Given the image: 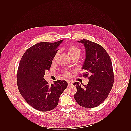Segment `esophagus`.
I'll list each match as a JSON object with an SVG mask.
<instances>
[{"instance_id": "obj_1", "label": "esophagus", "mask_w": 131, "mask_h": 131, "mask_svg": "<svg viewBox=\"0 0 131 131\" xmlns=\"http://www.w3.org/2000/svg\"><path fill=\"white\" fill-rule=\"evenodd\" d=\"M72 85H73V83H72L70 82H68V86H69V87H71V86H72Z\"/></svg>"}]
</instances>
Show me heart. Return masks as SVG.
Listing matches in <instances>:
<instances>
[{
    "label": "heart",
    "instance_id": "obj_1",
    "mask_svg": "<svg viewBox=\"0 0 131 131\" xmlns=\"http://www.w3.org/2000/svg\"><path fill=\"white\" fill-rule=\"evenodd\" d=\"M67 52H68V54L69 55V56H75V55L79 56L80 55V53H81V52H80L79 48L73 45L70 46L68 47ZM65 75L68 76V73H65Z\"/></svg>",
    "mask_w": 131,
    "mask_h": 131
}]
</instances>
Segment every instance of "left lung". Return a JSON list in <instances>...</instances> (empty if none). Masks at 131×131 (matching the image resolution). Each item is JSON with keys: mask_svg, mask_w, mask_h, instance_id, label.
I'll use <instances>...</instances> for the list:
<instances>
[{"mask_svg": "<svg viewBox=\"0 0 131 131\" xmlns=\"http://www.w3.org/2000/svg\"><path fill=\"white\" fill-rule=\"evenodd\" d=\"M85 47V58L82 69L83 76L89 79L87 85L75 82L77 93L74 99L80 106L86 108L97 107L107 98L114 83L113 66L109 55L99 44L87 39L78 41Z\"/></svg>", "mask_w": 131, "mask_h": 131, "instance_id": "obj_1", "label": "left lung"}]
</instances>
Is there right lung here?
Masks as SVG:
<instances>
[{"label":"right lung","instance_id":"obj_1","mask_svg":"<svg viewBox=\"0 0 131 131\" xmlns=\"http://www.w3.org/2000/svg\"><path fill=\"white\" fill-rule=\"evenodd\" d=\"M62 41L35 44L26 50L19 63L17 82L19 92L31 106L41 112L56 107L61 93L68 87L65 80H58L49 85L44 79L45 71L51 66Z\"/></svg>","mask_w":131,"mask_h":131}]
</instances>
